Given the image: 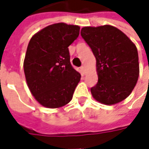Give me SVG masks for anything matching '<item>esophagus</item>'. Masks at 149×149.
Wrapping results in <instances>:
<instances>
[{"mask_svg":"<svg viewBox=\"0 0 149 149\" xmlns=\"http://www.w3.org/2000/svg\"><path fill=\"white\" fill-rule=\"evenodd\" d=\"M80 70H81V72H82V74H85V68H84V66H81Z\"/></svg>","mask_w":149,"mask_h":149,"instance_id":"obj_1","label":"esophagus"}]
</instances>
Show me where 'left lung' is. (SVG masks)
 Segmentation results:
<instances>
[{
  "mask_svg": "<svg viewBox=\"0 0 149 149\" xmlns=\"http://www.w3.org/2000/svg\"><path fill=\"white\" fill-rule=\"evenodd\" d=\"M80 34L96 59L98 83L91 88L93 98L106 105L125 100L139 75L136 45L123 32L109 25L85 26Z\"/></svg>",
  "mask_w": 149,
  "mask_h": 149,
  "instance_id": "left-lung-1",
  "label": "left lung"
}]
</instances>
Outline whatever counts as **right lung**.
<instances>
[{"label": "right lung", "instance_id": "right-lung-1", "mask_svg": "<svg viewBox=\"0 0 149 149\" xmlns=\"http://www.w3.org/2000/svg\"><path fill=\"white\" fill-rule=\"evenodd\" d=\"M80 27L65 23L46 26L31 39L24 60L26 83L44 107L57 109L70 102L80 74L70 64L69 46Z\"/></svg>", "mask_w": 149, "mask_h": 149}]
</instances>
